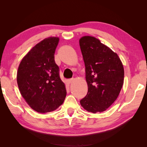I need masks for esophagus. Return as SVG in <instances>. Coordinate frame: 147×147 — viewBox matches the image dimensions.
I'll use <instances>...</instances> for the list:
<instances>
[{"label": "esophagus", "mask_w": 147, "mask_h": 147, "mask_svg": "<svg viewBox=\"0 0 147 147\" xmlns=\"http://www.w3.org/2000/svg\"><path fill=\"white\" fill-rule=\"evenodd\" d=\"M73 80H74V79H73V78H70V79H69V80H68V83H69V84H71V83L73 82Z\"/></svg>", "instance_id": "obj_1"}]
</instances>
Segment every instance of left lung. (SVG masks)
Wrapping results in <instances>:
<instances>
[{
    "label": "left lung",
    "mask_w": 147,
    "mask_h": 147,
    "mask_svg": "<svg viewBox=\"0 0 147 147\" xmlns=\"http://www.w3.org/2000/svg\"><path fill=\"white\" fill-rule=\"evenodd\" d=\"M79 43L88 86L80 104L89 112H102L115 101L121 90L123 63L117 54L94 37H82Z\"/></svg>",
    "instance_id": "8db88e82"
}]
</instances>
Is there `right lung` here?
<instances>
[{"label": "right lung", "instance_id": "1", "mask_svg": "<svg viewBox=\"0 0 147 147\" xmlns=\"http://www.w3.org/2000/svg\"><path fill=\"white\" fill-rule=\"evenodd\" d=\"M59 38L50 37L35 45L19 64L17 81L21 95L39 113L55 110L65 98V84L54 60Z\"/></svg>", "mask_w": 147, "mask_h": 147}]
</instances>
